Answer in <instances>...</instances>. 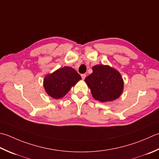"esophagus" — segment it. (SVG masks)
Instances as JSON below:
<instances>
[{"label": "esophagus", "instance_id": "esophagus-1", "mask_svg": "<svg viewBox=\"0 0 159 159\" xmlns=\"http://www.w3.org/2000/svg\"><path fill=\"white\" fill-rule=\"evenodd\" d=\"M85 77H86V74H81V78H82V79H85Z\"/></svg>", "mask_w": 159, "mask_h": 159}]
</instances>
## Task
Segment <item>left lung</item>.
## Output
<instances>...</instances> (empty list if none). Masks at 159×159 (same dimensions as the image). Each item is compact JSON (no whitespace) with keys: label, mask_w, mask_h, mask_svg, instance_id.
Here are the masks:
<instances>
[{"label":"left lung","mask_w":159,"mask_h":159,"mask_svg":"<svg viewBox=\"0 0 159 159\" xmlns=\"http://www.w3.org/2000/svg\"><path fill=\"white\" fill-rule=\"evenodd\" d=\"M85 81L91 89L93 97L101 102L114 101L120 96L123 80L119 71L107 65H97Z\"/></svg>","instance_id":"8db88e82"}]
</instances>
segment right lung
Returning <instances> with one entry per match:
<instances>
[{
  "label": "right lung",
  "mask_w": 159,
  "mask_h": 159,
  "mask_svg": "<svg viewBox=\"0 0 159 159\" xmlns=\"http://www.w3.org/2000/svg\"><path fill=\"white\" fill-rule=\"evenodd\" d=\"M81 79L77 71L70 67H64L45 77L44 88L51 97L60 98L66 95L71 88Z\"/></svg>",
  "instance_id": "1"
}]
</instances>
